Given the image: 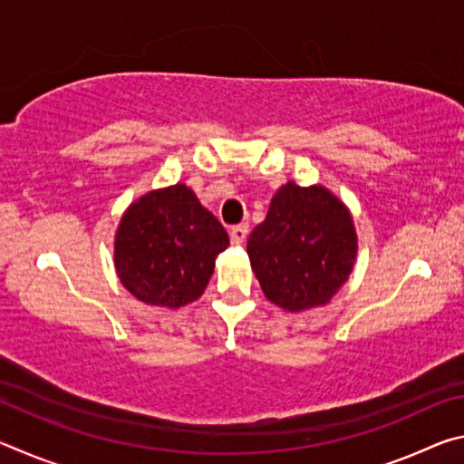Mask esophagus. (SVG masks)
Here are the masks:
<instances>
[{"label":"esophagus","mask_w":464,"mask_h":464,"mask_svg":"<svg viewBox=\"0 0 464 464\" xmlns=\"http://www.w3.org/2000/svg\"><path fill=\"white\" fill-rule=\"evenodd\" d=\"M247 233H249V227L243 223V225H235L231 229V243H235V246H241L243 241L247 239Z\"/></svg>","instance_id":"34e87169"}]
</instances>
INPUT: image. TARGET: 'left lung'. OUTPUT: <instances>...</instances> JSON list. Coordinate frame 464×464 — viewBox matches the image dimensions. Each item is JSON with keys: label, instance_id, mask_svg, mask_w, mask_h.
Segmentation results:
<instances>
[{"label": "left lung", "instance_id": "1", "mask_svg": "<svg viewBox=\"0 0 464 464\" xmlns=\"http://www.w3.org/2000/svg\"><path fill=\"white\" fill-rule=\"evenodd\" d=\"M356 254L350 210L324 186H282L247 239L266 298L290 313L332 301L352 274Z\"/></svg>", "mask_w": 464, "mask_h": 464}]
</instances>
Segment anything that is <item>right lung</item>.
I'll use <instances>...</instances> for the list:
<instances>
[{
	"label": "right lung",
	"mask_w": 464,
	"mask_h": 464,
	"mask_svg": "<svg viewBox=\"0 0 464 464\" xmlns=\"http://www.w3.org/2000/svg\"><path fill=\"white\" fill-rule=\"evenodd\" d=\"M229 235L186 184L140 196L124 210L114 239L122 286L155 307L178 309L198 298Z\"/></svg>",
	"instance_id": "1"
}]
</instances>
